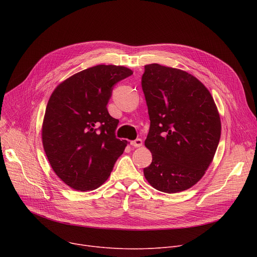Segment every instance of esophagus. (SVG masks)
Returning <instances> with one entry per match:
<instances>
[{
  "mask_svg": "<svg viewBox=\"0 0 257 257\" xmlns=\"http://www.w3.org/2000/svg\"><path fill=\"white\" fill-rule=\"evenodd\" d=\"M131 146H133L134 148H139L143 146V141L141 139H137L136 141H132L131 142Z\"/></svg>",
  "mask_w": 257,
  "mask_h": 257,
  "instance_id": "1",
  "label": "esophagus"
}]
</instances>
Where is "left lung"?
I'll return each mask as SVG.
<instances>
[{
    "mask_svg": "<svg viewBox=\"0 0 257 257\" xmlns=\"http://www.w3.org/2000/svg\"><path fill=\"white\" fill-rule=\"evenodd\" d=\"M142 86L150 116L145 146L152 153L145 178L164 193L188 190L217 151L222 129L217 105L195 76L158 63L145 65Z\"/></svg>",
    "mask_w": 257,
    "mask_h": 257,
    "instance_id": "obj_1",
    "label": "left lung"
}]
</instances>
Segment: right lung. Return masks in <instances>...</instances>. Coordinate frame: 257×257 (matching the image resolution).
<instances>
[{
    "label": "right lung",
    "instance_id": "obj_1",
    "mask_svg": "<svg viewBox=\"0 0 257 257\" xmlns=\"http://www.w3.org/2000/svg\"><path fill=\"white\" fill-rule=\"evenodd\" d=\"M133 72L99 64L54 89L42 127L44 150L57 176L76 191L96 190L110 176L128 144L115 138L118 119L107 110L112 86Z\"/></svg>",
    "mask_w": 257,
    "mask_h": 257
}]
</instances>
